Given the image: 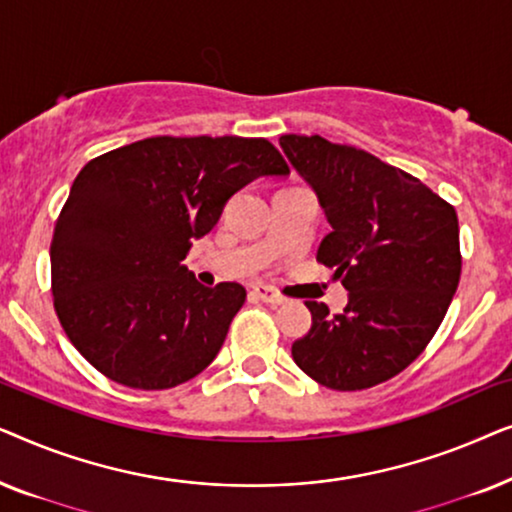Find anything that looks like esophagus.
Here are the masks:
<instances>
[{
    "label": "esophagus",
    "mask_w": 512,
    "mask_h": 512,
    "mask_svg": "<svg viewBox=\"0 0 512 512\" xmlns=\"http://www.w3.org/2000/svg\"><path fill=\"white\" fill-rule=\"evenodd\" d=\"M254 293L258 296V300H263V303H270V305H282L286 300L282 293H279L277 289H272V286H268V284H256Z\"/></svg>",
    "instance_id": "obj_1"
}]
</instances>
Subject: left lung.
Instances as JSON below:
<instances>
[{
	"mask_svg": "<svg viewBox=\"0 0 512 512\" xmlns=\"http://www.w3.org/2000/svg\"><path fill=\"white\" fill-rule=\"evenodd\" d=\"M279 144L333 228L317 261L349 291L335 317L307 300L312 328L293 342V361L335 391L387 382L424 352L457 291V212L412 174L363 149L319 135H282Z\"/></svg>",
	"mask_w": 512,
	"mask_h": 512,
	"instance_id": "left-lung-1",
	"label": "left lung"
}]
</instances>
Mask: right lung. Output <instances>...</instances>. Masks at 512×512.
Wrapping results in <instances>:
<instances>
[{"mask_svg":"<svg viewBox=\"0 0 512 512\" xmlns=\"http://www.w3.org/2000/svg\"><path fill=\"white\" fill-rule=\"evenodd\" d=\"M284 174L263 137H149L90 160L51 242L55 314L83 359L146 391L202 373L247 291L202 286L181 261L230 195Z\"/></svg>","mask_w":512,"mask_h":512,"instance_id":"right-lung-1","label":"right lung"}]
</instances>
